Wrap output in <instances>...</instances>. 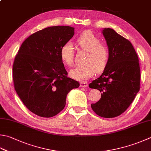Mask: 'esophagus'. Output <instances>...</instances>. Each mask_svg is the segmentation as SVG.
Masks as SVG:
<instances>
[{
	"label": "esophagus",
	"mask_w": 151,
	"mask_h": 151,
	"mask_svg": "<svg viewBox=\"0 0 151 151\" xmlns=\"http://www.w3.org/2000/svg\"><path fill=\"white\" fill-rule=\"evenodd\" d=\"M80 86H81V87H83V88H86L88 87V83L87 82H81V84H80Z\"/></svg>",
	"instance_id": "34e87169"
}]
</instances>
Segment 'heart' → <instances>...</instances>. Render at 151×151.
Segmentation results:
<instances>
[{"mask_svg": "<svg viewBox=\"0 0 151 151\" xmlns=\"http://www.w3.org/2000/svg\"><path fill=\"white\" fill-rule=\"evenodd\" d=\"M77 44L82 50L88 52L85 65L78 66L70 70L72 78L83 81L91 77L96 73L104 70L109 60V50L105 45L100 44V40L92 32L86 31L82 32L77 39ZM60 57L67 66L73 63L74 51L72 44L68 42L61 47Z\"/></svg>", "mask_w": 151, "mask_h": 151, "instance_id": "heart-1", "label": "heart"}]
</instances>
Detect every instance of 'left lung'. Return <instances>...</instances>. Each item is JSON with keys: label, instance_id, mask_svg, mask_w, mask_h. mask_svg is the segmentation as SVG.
<instances>
[{"label": "left lung", "instance_id": "1", "mask_svg": "<svg viewBox=\"0 0 151 151\" xmlns=\"http://www.w3.org/2000/svg\"><path fill=\"white\" fill-rule=\"evenodd\" d=\"M101 32L109 57L101 75L89 84L101 92V99L91 107L100 116L114 118L128 108L139 91L140 67L137 53L128 40L111 28H104Z\"/></svg>", "mask_w": 151, "mask_h": 151}]
</instances>
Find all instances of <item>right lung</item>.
<instances>
[{
    "instance_id": "right-lung-1",
    "label": "right lung",
    "mask_w": 151,
    "mask_h": 151,
    "mask_svg": "<svg viewBox=\"0 0 151 151\" xmlns=\"http://www.w3.org/2000/svg\"><path fill=\"white\" fill-rule=\"evenodd\" d=\"M75 34L69 26L49 27L24 40L13 64L15 90L29 111L50 118L64 109L68 93L79 82L67 77L60 50Z\"/></svg>"
}]
</instances>
